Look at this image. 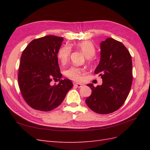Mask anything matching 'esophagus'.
Listing matches in <instances>:
<instances>
[{
	"label": "esophagus",
	"instance_id": "34e87169",
	"mask_svg": "<svg viewBox=\"0 0 150 150\" xmlns=\"http://www.w3.org/2000/svg\"><path fill=\"white\" fill-rule=\"evenodd\" d=\"M82 86H83V84H80V83H75L74 84V86L77 87V88H81Z\"/></svg>",
	"mask_w": 150,
	"mask_h": 150
}]
</instances>
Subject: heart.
Masks as SVG:
<instances>
[{
  "label": "heart",
  "mask_w": 150,
  "mask_h": 150,
  "mask_svg": "<svg viewBox=\"0 0 150 150\" xmlns=\"http://www.w3.org/2000/svg\"><path fill=\"white\" fill-rule=\"evenodd\" d=\"M75 46L76 48L81 50L84 54L86 61L89 64H91L92 62V60H93V57L96 52V49H95L93 43L90 40H83L76 44ZM71 51V47L68 45L63 46L59 48L58 52H57V57L62 64H65L68 61ZM84 73L85 69L84 68L71 66L66 70L64 75L66 77L71 79V80L79 81L81 80L82 75Z\"/></svg>",
  "instance_id": "heart-1"
}]
</instances>
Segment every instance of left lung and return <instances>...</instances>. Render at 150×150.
Returning a JSON list of instances; mask_svg holds the SVG:
<instances>
[{"label": "left lung", "mask_w": 150, "mask_h": 150, "mask_svg": "<svg viewBox=\"0 0 150 150\" xmlns=\"http://www.w3.org/2000/svg\"><path fill=\"white\" fill-rule=\"evenodd\" d=\"M100 61L95 70L103 79V84L91 89L86 99L87 106L99 114L113 113L122 106L132 84V60L124 44L112 38L100 44Z\"/></svg>", "instance_id": "obj_1"}]
</instances>
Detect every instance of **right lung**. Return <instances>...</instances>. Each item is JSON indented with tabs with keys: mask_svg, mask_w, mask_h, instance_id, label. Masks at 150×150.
Masks as SVG:
<instances>
[{
	"mask_svg": "<svg viewBox=\"0 0 150 150\" xmlns=\"http://www.w3.org/2000/svg\"><path fill=\"white\" fill-rule=\"evenodd\" d=\"M63 38L46 35L34 39L22 53L18 73V82L25 102L36 110L50 111L58 107L73 87L68 79L50 85L52 80H60L62 74L57 52Z\"/></svg>",
	"mask_w": 150,
	"mask_h": 150,
	"instance_id": "add662e5",
	"label": "right lung"
}]
</instances>
